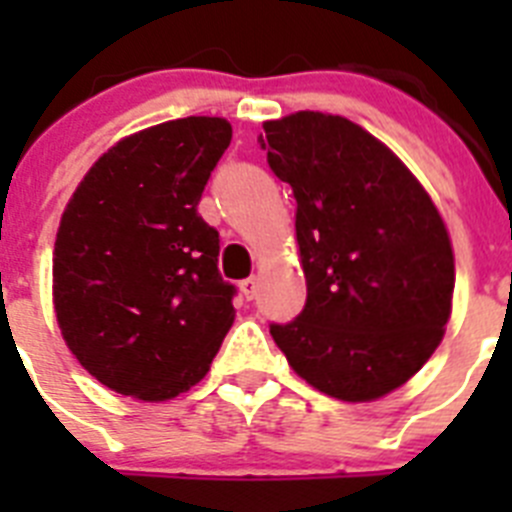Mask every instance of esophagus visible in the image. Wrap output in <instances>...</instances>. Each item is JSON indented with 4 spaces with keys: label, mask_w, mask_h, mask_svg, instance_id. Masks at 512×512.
<instances>
[{
    "label": "esophagus",
    "mask_w": 512,
    "mask_h": 512,
    "mask_svg": "<svg viewBox=\"0 0 512 512\" xmlns=\"http://www.w3.org/2000/svg\"><path fill=\"white\" fill-rule=\"evenodd\" d=\"M238 289H241V295L246 297V300H253V297H256V289H259V279L256 277L243 279V282L238 284Z\"/></svg>",
    "instance_id": "1"
}]
</instances>
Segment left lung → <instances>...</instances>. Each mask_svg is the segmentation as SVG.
<instances>
[{
    "label": "left lung",
    "mask_w": 512,
    "mask_h": 512,
    "mask_svg": "<svg viewBox=\"0 0 512 512\" xmlns=\"http://www.w3.org/2000/svg\"><path fill=\"white\" fill-rule=\"evenodd\" d=\"M261 148L295 194L305 310L271 325L297 377L374 402L423 369L454 300V248L413 171L361 125L328 112L264 122Z\"/></svg>",
    "instance_id": "1"
}]
</instances>
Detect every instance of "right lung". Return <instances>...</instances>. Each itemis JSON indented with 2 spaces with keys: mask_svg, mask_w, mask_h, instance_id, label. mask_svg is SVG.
Here are the masks:
<instances>
[{
  "mask_svg": "<svg viewBox=\"0 0 512 512\" xmlns=\"http://www.w3.org/2000/svg\"><path fill=\"white\" fill-rule=\"evenodd\" d=\"M225 117L138 130L84 174L53 246V310L71 354L117 395L174 400L205 379L235 320L220 235L197 215L230 146Z\"/></svg>",
  "mask_w": 512,
  "mask_h": 512,
  "instance_id": "add662e5",
  "label": "right lung"
}]
</instances>
